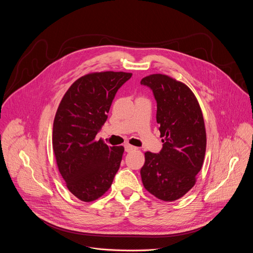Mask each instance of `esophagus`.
I'll return each instance as SVG.
<instances>
[{
    "instance_id": "1",
    "label": "esophagus",
    "mask_w": 253,
    "mask_h": 253,
    "mask_svg": "<svg viewBox=\"0 0 253 253\" xmlns=\"http://www.w3.org/2000/svg\"><path fill=\"white\" fill-rule=\"evenodd\" d=\"M124 147H125V151H126V152H131L132 150L136 149V147H134V146L130 145V144H125Z\"/></svg>"
}]
</instances>
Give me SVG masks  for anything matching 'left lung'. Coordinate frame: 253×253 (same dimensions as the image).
Masks as SVG:
<instances>
[{"label":"left lung","instance_id":"obj_1","mask_svg":"<svg viewBox=\"0 0 253 253\" xmlns=\"http://www.w3.org/2000/svg\"><path fill=\"white\" fill-rule=\"evenodd\" d=\"M141 84L153 91L163 138L159 154L145 152L142 183L158 199L175 201L195 185L204 161L206 131L201 108L191 89L170 76L152 74Z\"/></svg>","mask_w":253,"mask_h":253}]
</instances>
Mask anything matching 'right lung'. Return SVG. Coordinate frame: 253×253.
<instances>
[{
    "label": "right lung",
    "instance_id": "1",
    "mask_svg": "<svg viewBox=\"0 0 253 253\" xmlns=\"http://www.w3.org/2000/svg\"><path fill=\"white\" fill-rule=\"evenodd\" d=\"M126 72H94L77 79L63 96L53 124V151L68 190L84 202L104 195L117 173L123 146H108L96 135L107 120Z\"/></svg>",
    "mask_w": 253,
    "mask_h": 253
}]
</instances>
